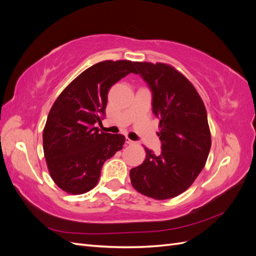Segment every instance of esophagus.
Wrapping results in <instances>:
<instances>
[{
	"mask_svg": "<svg viewBox=\"0 0 256 256\" xmlns=\"http://www.w3.org/2000/svg\"><path fill=\"white\" fill-rule=\"evenodd\" d=\"M126 143H127L128 145H134L136 142H134V141H132V140H130L129 138H126Z\"/></svg>",
	"mask_w": 256,
	"mask_h": 256,
	"instance_id": "34e87169",
	"label": "esophagus"
}]
</instances>
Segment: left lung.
<instances>
[{"instance_id": "left-lung-1", "label": "left lung", "mask_w": 256, "mask_h": 256, "mask_svg": "<svg viewBox=\"0 0 256 256\" xmlns=\"http://www.w3.org/2000/svg\"><path fill=\"white\" fill-rule=\"evenodd\" d=\"M136 70L152 92V111L160 118L161 152L146 147L141 166L130 170L132 187L154 200L180 196L205 166L212 146L210 129L202 98L173 66L136 62Z\"/></svg>"}]
</instances>
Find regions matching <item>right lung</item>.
I'll list each match as a JSON object with an SVG mask.
<instances>
[{
	"instance_id": "obj_1",
	"label": "right lung",
	"mask_w": 256,
	"mask_h": 256,
	"mask_svg": "<svg viewBox=\"0 0 256 256\" xmlns=\"http://www.w3.org/2000/svg\"><path fill=\"white\" fill-rule=\"evenodd\" d=\"M127 60H104L69 83L54 102L42 132L46 162L53 182L70 194H83L97 184L106 159L122 148L125 136L100 132L96 122L106 115L108 92L130 72Z\"/></svg>"
}]
</instances>
